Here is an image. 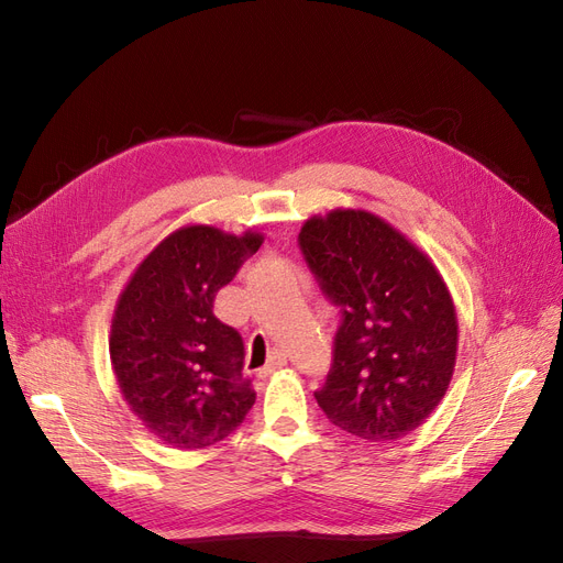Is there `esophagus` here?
Returning <instances> with one entry per match:
<instances>
[{"instance_id":"obj_1","label":"esophagus","mask_w":563,"mask_h":563,"mask_svg":"<svg viewBox=\"0 0 563 563\" xmlns=\"http://www.w3.org/2000/svg\"><path fill=\"white\" fill-rule=\"evenodd\" d=\"M286 354L284 352H275V354H272V360H269V364L261 371V376L265 378V376H269V373H275V371H279L282 366H286Z\"/></svg>"}]
</instances>
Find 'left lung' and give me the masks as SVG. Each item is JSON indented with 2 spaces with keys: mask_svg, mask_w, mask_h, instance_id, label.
<instances>
[{
  "mask_svg": "<svg viewBox=\"0 0 563 563\" xmlns=\"http://www.w3.org/2000/svg\"><path fill=\"white\" fill-rule=\"evenodd\" d=\"M321 294L340 310L333 364L314 399L340 430L395 441L444 399L457 352L449 288L418 246L368 211L314 216L298 234Z\"/></svg>",
  "mask_w": 563,
  "mask_h": 563,
  "instance_id": "8db88e82",
  "label": "left lung"
}]
</instances>
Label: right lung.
Masks as SVG:
<instances>
[{"label": "right lung", "mask_w": 563, "mask_h": 563, "mask_svg": "<svg viewBox=\"0 0 563 563\" xmlns=\"http://www.w3.org/2000/svg\"><path fill=\"white\" fill-rule=\"evenodd\" d=\"M263 234L211 225L168 234L117 300L110 360L124 401L164 444L203 449L244 422L255 391L244 376V340L213 314Z\"/></svg>", "instance_id": "right-lung-1"}]
</instances>
